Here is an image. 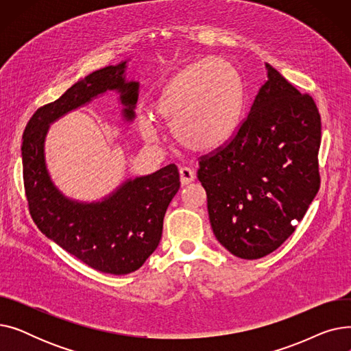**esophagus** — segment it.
Wrapping results in <instances>:
<instances>
[{"instance_id":"obj_1","label":"esophagus","mask_w":351,"mask_h":351,"mask_svg":"<svg viewBox=\"0 0 351 351\" xmlns=\"http://www.w3.org/2000/svg\"><path fill=\"white\" fill-rule=\"evenodd\" d=\"M179 175H180V183H182V185H189V183L193 182V179H195L193 169L188 168V166H183V168H180L179 169Z\"/></svg>"}]
</instances>
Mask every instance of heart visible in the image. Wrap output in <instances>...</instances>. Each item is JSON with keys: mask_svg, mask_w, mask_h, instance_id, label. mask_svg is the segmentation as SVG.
Wrapping results in <instances>:
<instances>
[{"mask_svg": "<svg viewBox=\"0 0 351 351\" xmlns=\"http://www.w3.org/2000/svg\"><path fill=\"white\" fill-rule=\"evenodd\" d=\"M245 89L241 73L223 58L196 61L165 84L152 117H139L142 136L158 139V122L171 126L173 138L188 149L205 152L223 145L241 121Z\"/></svg>", "mask_w": 351, "mask_h": 351, "instance_id": "b5f03b06", "label": "heart"}]
</instances>
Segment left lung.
Wrapping results in <instances>:
<instances>
[{
  "mask_svg": "<svg viewBox=\"0 0 351 351\" xmlns=\"http://www.w3.org/2000/svg\"><path fill=\"white\" fill-rule=\"evenodd\" d=\"M266 69L249 115L229 142L199 158L197 169L216 239L247 261L280 247L320 188L316 102Z\"/></svg>",
  "mask_w": 351,
  "mask_h": 351,
  "instance_id": "1",
  "label": "left lung"
}]
</instances>
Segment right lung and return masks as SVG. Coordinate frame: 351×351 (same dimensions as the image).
<instances>
[{"instance_id":"add662e5","label":"right lung","mask_w":351,"mask_h":351,"mask_svg":"<svg viewBox=\"0 0 351 351\" xmlns=\"http://www.w3.org/2000/svg\"><path fill=\"white\" fill-rule=\"evenodd\" d=\"M126 62L89 73L62 97L36 109L23 136V176L31 217L48 239L89 267L109 274L138 270L159 245L165 212L179 191V172L171 163L152 175L128 180L102 202L66 199L49 179L44 159L48 125L108 89H117L132 121L138 82H126Z\"/></svg>"}]
</instances>
